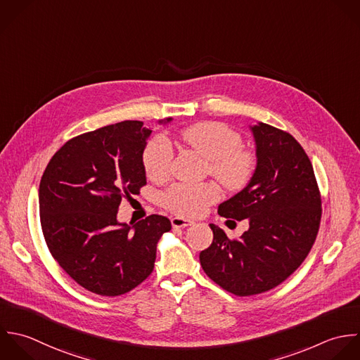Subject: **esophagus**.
<instances>
[{"label":"esophagus","instance_id":"esophagus-1","mask_svg":"<svg viewBox=\"0 0 360 360\" xmlns=\"http://www.w3.org/2000/svg\"><path fill=\"white\" fill-rule=\"evenodd\" d=\"M172 223V227L174 229H185V227H189L193 224L192 220H188V219H184V217H174L171 220Z\"/></svg>","mask_w":360,"mask_h":360}]
</instances>
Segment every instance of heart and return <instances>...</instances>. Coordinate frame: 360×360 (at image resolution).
Masks as SVG:
<instances>
[{
	"label": "heart",
	"instance_id": "1",
	"mask_svg": "<svg viewBox=\"0 0 360 360\" xmlns=\"http://www.w3.org/2000/svg\"><path fill=\"white\" fill-rule=\"evenodd\" d=\"M178 140L206 158L209 174L226 189L240 191L251 179L255 157L241 147V137L226 124L202 122L185 127ZM143 165L153 181H164L171 174L172 148L164 139H153L144 148ZM217 200V191L210 184H174L164 195V205L178 216L198 217Z\"/></svg>",
	"mask_w": 360,
	"mask_h": 360
}]
</instances>
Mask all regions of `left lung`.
I'll return each instance as SVG.
<instances>
[{
  "instance_id": "8db88e82",
  "label": "left lung",
  "mask_w": 360,
  "mask_h": 360,
  "mask_svg": "<svg viewBox=\"0 0 360 360\" xmlns=\"http://www.w3.org/2000/svg\"><path fill=\"white\" fill-rule=\"evenodd\" d=\"M257 168L248 185L219 206L226 219L250 229L238 238L210 224L212 245L199 255L206 275L236 296L268 292L286 281L309 255L321 221L314 169L299 141L259 122L250 127Z\"/></svg>"
}]
</instances>
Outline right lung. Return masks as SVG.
Returning <instances> with one entry per match:
<instances>
[{
	"label": "right lung",
	"mask_w": 360,
	"mask_h": 360,
	"mask_svg": "<svg viewBox=\"0 0 360 360\" xmlns=\"http://www.w3.org/2000/svg\"><path fill=\"white\" fill-rule=\"evenodd\" d=\"M150 134L143 122L126 120L77 136L51 157L40 179L49 251L92 293L115 297L139 286L154 269L158 240L171 230L158 214L136 224L117 221L122 199L147 184L143 151Z\"/></svg>",
	"instance_id": "add662e5"
}]
</instances>
